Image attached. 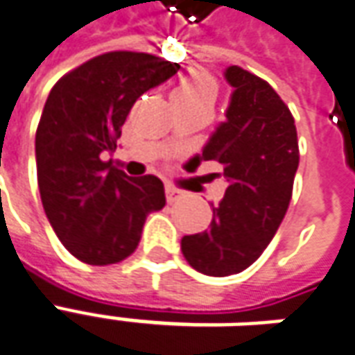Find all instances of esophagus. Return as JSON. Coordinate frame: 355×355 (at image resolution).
<instances>
[{
    "mask_svg": "<svg viewBox=\"0 0 355 355\" xmlns=\"http://www.w3.org/2000/svg\"><path fill=\"white\" fill-rule=\"evenodd\" d=\"M180 197H183V191L173 187V185H166V198H168V202H175Z\"/></svg>",
    "mask_w": 355,
    "mask_h": 355,
    "instance_id": "obj_1",
    "label": "esophagus"
}]
</instances>
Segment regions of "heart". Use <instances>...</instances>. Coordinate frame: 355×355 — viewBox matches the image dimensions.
Segmentation results:
<instances>
[{
	"label": "heart",
	"instance_id": "b5f03b06",
	"mask_svg": "<svg viewBox=\"0 0 355 355\" xmlns=\"http://www.w3.org/2000/svg\"><path fill=\"white\" fill-rule=\"evenodd\" d=\"M216 82L206 72H191L173 87L172 101H208L216 99Z\"/></svg>",
	"mask_w": 355,
	"mask_h": 355
}]
</instances>
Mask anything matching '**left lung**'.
<instances>
[{
  "instance_id": "1",
  "label": "left lung",
  "mask_w": 355,
  "mask_h": 355,
  "mask_svg": "<svg viewBox=\"0 0 355 355\" xmlns=\"http://www.w3.org/2000/svg\"><path fill=\"white\" fill-rule=\"evenodd\" d=\"M225 78L235 89L227 122L200 160L222 164L216 175L225 178L227 189L212 205L210 230L182 239L191 268L212 277L241 273L262 256L288 210L300 160L294 118L277 92L241 67H230Z\"/></svg>"
}]
</instances>
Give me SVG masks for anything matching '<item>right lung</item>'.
I'll list each match as a JSON object with an SVG mask.
<instances>
[{
  "mask_svg": "<svg viewBox=\"0 0 355 355\" xmlns=\"http://www.w3.org/2000/svg\"><path fill=\"white\" fill-rule=\"evenodd\" d=\"M178 70L149 53L109 51L53 85L36 130L37 187L53 231L80 262H122L149 212L164 208L157 175L130 178L103 153L116 149L133 103Z\"/></svg>",
  "mask_w": 355,
  "mask_h": 355,
  "instance_id": "obj_1",
  "label": "right lung"
}]
</instances>
